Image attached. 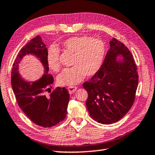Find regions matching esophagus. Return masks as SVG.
Returning <instances> with one entry per match:
<instances>
[{"mask_svg": "<svg viewBox=\"0 0 155 155\" xmlns=\"http://www.w3.org/2000/svg\"><path fill=\"white\" fill-rule=\"evenodd\" d=\"M67 89L68 90V92L70 94L73 93L77 89V87H74V86H69L67 87Z\"/></svg>", "mask_w": 155, "mask_h": 155, "instance_id": "esophagus-1", "label": "esophagus"}]
</instances>
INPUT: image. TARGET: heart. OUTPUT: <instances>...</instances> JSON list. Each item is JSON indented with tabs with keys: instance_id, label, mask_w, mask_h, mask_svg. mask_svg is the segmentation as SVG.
Here are the masks:
<instances>
[{
	"instance_id": "1",
	"label": "heart",
	"mask_w": 155,
	"mask_h": 155,
	"mask_svg": "<svg viewBox=\"0 0 155 155\" xmlns=\"http://www.w3.org/2000/svg\"><path fill=\"white\" fill-rule=\"evenodd\" d=\"M65 51L74 54L72 67L66 68L58 77L61 85H74L87 77L94 75L101 68L105 55V45L102 40L87 35L74 36L62 42ZM49 68L58 72L60 68V50L55 45H51L47 53Z\"/></svg>"
}]
</instances>
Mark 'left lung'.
I'll return each mask as SVG.
<instances>
[{
    "instance_id": "obj_1",
    "label": "left lung",
    "mask_w": 155,
    "mask_h": 155,
    "mask_svg": "<svg viewBox=\"0 0 155 155\" xmlns=\"http://www.w3.org/2000/svg\"><path fill=\"white\" fill-rule=\"evenodd\" d=\"M104 63L89 82L86 105L94 120L103 124L119 121L134 104L138 83L137 67L128 48L116 38L110 41ZM121 55L123 60L118 61Z\"/></svg>"
}]
</instances>
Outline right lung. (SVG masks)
Wrapping results in <instances>:
<instances>
[{
    "label": "right lung",
    "mask_w": 155,
    "mask_h": 155,
    "mask_svg": "<svg viewBox=\"0 0 155 155\" xmlns=\"http://www.w3.org/2000/svg\"><path fill=\"white\" fill-rule=\"evenodd\" d=\"M48 49L37 35L21 48L13 64L11 85L17 102L21 110L38 126L50 128L65 119L69 101V93L65 87H56L50 95L53 77L48 74ZM35 55L44 66L45 74L40 80L31 84L24 81L18 72V64L26 54Z\"/></svg>",
    "instance_id": "1"
}]
</instances>
